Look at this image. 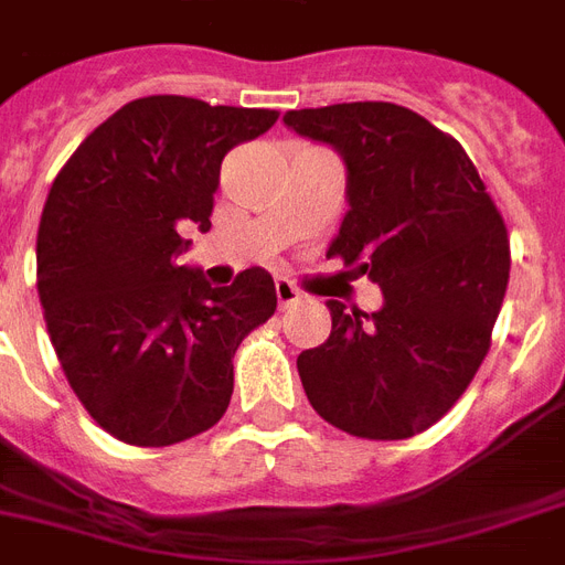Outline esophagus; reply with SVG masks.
Segmentation results:
<instances>
[{
    "mask_svg": "<svg viewBox=\"0 0 565 565\" xmlns=\"http://www.w3.org/2000/svg\"><path fill=\"white\" fill-rule=\"evenodd\" d=\"M275 296H278V308H290V305H296V301L301 299V292L296 290L287 278H278V281H275Z\"/></svg>",
    "mask_w": 565,
    "mask_h": 565,
    "instance_id": "34e87169",
    "label": "esophagus"
}]
</instances>
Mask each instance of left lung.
Masks as SVG:
<instances>
[{"label":"left lung","instance_id":"1","mask_svg":"<svg viewBox=\"0 0 565 565\" xmlns=\"http://www.w3.org/2000/svg\"><path fill=\"white\" fill-rule=\"evenodd\" d=\"M345 163L349 211L328 257L381 287L372 313L328 299L331 337L299 354L301 386L334 428L407 439L443 419L490 349L510 243L455 137L393 102L284 114Z\"/></svg>","mask_w":565,"mask_h":565}]
</instances>
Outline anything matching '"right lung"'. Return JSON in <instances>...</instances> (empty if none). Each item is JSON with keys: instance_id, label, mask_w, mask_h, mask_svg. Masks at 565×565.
Listing matches in <instances>:
<instances>
[{"instance_id": "right-lung-1", "label": "right lung", "mask_w": 565, "mask_h": 565, "mask_svg": "<svg viewBox=\"0 0 565 565\" xmlns=\"http://www.w3.org/2000/svg\"><path fill=\"white\" fill-rule=\"evenodd\" d=\"M266 108L146 96L73 152L38 228L49 337L84 411L128 446H172L222 419L234 352L275 313L273 275L252 266L211 287L179 266L211 228L222 158L275 126Z\"/></svg>"}]
</instances>
